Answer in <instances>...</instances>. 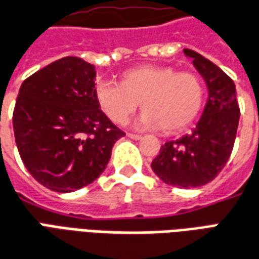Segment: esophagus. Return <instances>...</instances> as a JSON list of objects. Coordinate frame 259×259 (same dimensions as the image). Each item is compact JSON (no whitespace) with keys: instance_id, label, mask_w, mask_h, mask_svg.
<instances>
[{"instance_id":"1","label":"esophagus","mask_w":259,"mask_h":259,"mask_svg":"<svg viewBox=\"0 0 259 259\" xmlns=\"http://www.w3.org/2000/svg\"><path fill=\"white\" fill-rule=\"evenodd\" d=\"M127 136H129L130 139H133V140H140L143 136L139 135V133H127Z\"/></svg>"}]
</instances>
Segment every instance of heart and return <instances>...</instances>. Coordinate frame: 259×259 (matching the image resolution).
Returning a JSON list of instances; mask_svg holds the SVG:
<instances>
[{
    "instance_id": "obj_1",
    "label": "heart",
    "mask_w": 259,
    "mask_h": 259,
    "mask_svg": "<svg viewBox=\"0 0 259 259\" xmlns=\"http://www.w3.org/2000/svg\"><path fill=\"white\" fill-rule=\"evenodd\" d=\"M206 88L200 75L168 66L146 64L130 68L119 84L99 82L95 98L113 123L126 124L142 101L140 124L177 133L186 129L203 108Z\"/></svg>"
}]
</instances>
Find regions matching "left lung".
<instances>
[{
    "label": "left lung",
    "instance_id": "obj_1",
    "mask_svg": "<svg viewBox=\"0 0 259 259\" xmlns=\"http://www.w3.org/2000/svg\"><path fill=\"white\" fill-rule=\"evenodd\" d=\"M205 78L209 98L203 115L192 133L167 142L160 148L151 168L165 184L198 188L213 181L230 158L240 120L236 85L222 68L193 50L184 49Z\"/></svg>",
    "mask_w": 259,
    "mask_h": 259
}]
</instances>
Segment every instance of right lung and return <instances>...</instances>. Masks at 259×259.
<instances>
[{
  "label": "right lung",
  "instance_id": "1",
  "mask_svg": "<svg viewBox=\"0 0 259 259\" xmlns=\"http://www.w3.org/2000/svg\"><path fill=\"white\" fill-rule=\"evenodd\" d=\"M95 67L63 57L32 74L14 108V133L29 174L56 192L90 185L109 162L124 132L99 109Z\"/></svg>",
  "mask_w": 259,
  "mask_h": 259
}]
</instances>
